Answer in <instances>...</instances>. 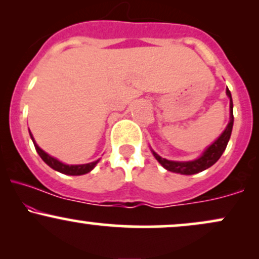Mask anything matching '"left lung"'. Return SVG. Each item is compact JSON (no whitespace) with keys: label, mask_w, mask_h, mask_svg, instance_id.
Segmentation results:
<instances>
[{"label":"left lung","mask_w":259,"mask_h":259,"mask_svg":"<svg viewBox=\"0 0 259 259\" xmlns=\"http://www.w3.org/2000/svg\"><path fill=\"white\" fill-rule=\"evenodd\" d=\"M227 95L230 100V118H229V123L227 127L224 129V132L221 134L218 139L213 142L212 145H209L206 150L203 151V153L201 154L198 158L194 160H187V162H179V160H169L160 157L158 153H156L151 148V152L154 156V158L159 162V164L163 168L167 169L169 171H173V173L183 174V175H192L197 174L200 171H203L212 167L213 164L221 158L223 152L227 148V145L230 140L231 132H233V125H234V114H233V99H231V94L227 88Z\"/></svg>","instance_id":"8db88e82"}]
</instances>
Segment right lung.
Returning <instances> with one entry per match:
<instances>
[{"mask_svg":"<svg viewBox=\"0 0 259 259\" xmlns=\"http://www.w3.org/2000/svg\"><path fill=\"white\" fill-rule=\"evenodd\" d=\"M29 134H30V138L32 140V142H34L35 150H36L38 156L42 158L44 162L46 163L49 167H51L52 169H55V170L59 171V173L65 174V175H84V174H88L89 171H91L92 169L96 167L97 163L100 162V159H97L95 160V162L86 163V164H65V163L61 162V160H58L57 158H55V157L50 156L47 152H45L42 148L38 147V145L36 144V141H35L34 136H32L30 130H29Z\"/></svg>","mask_w":259,"mask_h":259,"instance_id":"add662e5","label":"right lung"}]
</instances>
